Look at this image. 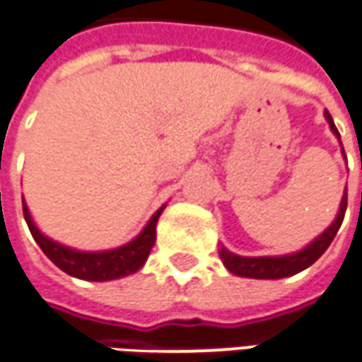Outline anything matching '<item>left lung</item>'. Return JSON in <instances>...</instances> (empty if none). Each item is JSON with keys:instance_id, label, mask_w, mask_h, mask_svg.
Instances as JSON below:
<instances>
[{"instance_id": "1", "label": "left lung", "mask_w": 362, "mask_h": 362, "mask_svg": "<svg viewBox=\"0 0 362 362\" xmlns=\"http://www.w3.org/2000/svg\"><path fill=\"white\" fill-rule=\"evenodd\" d=\"M325 119L329 123V129L333 131V135L339 139V131L335 127V123L331 119L329 111L323 113ZM343 148V145H341ZM345 209H347V189L343 194L339 204V211L333 219V223L323 231L322 235H317L312 243H308L304 249L296 252H288V255H280V257H241L235 255L229 249H225L223 245H219V257L221 262L225 264V269L229 270L235 276L243 278H257V280H278V278L294 276L298 272H302L308 267H312L315 260L322 257L323 252L327 251V247L333 241V237L339 231L343 217H345Z\"/></svg>"}]
</instances>
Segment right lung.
Listing matches in <instances>:
<instances>
[{"label": "right lung", "instance_id": "1", "mask_svg": "<svg viewBox=\"0 0 362 362\" xmlns=\"http://www.w3.org/2000/svg\"><path fill=\"white\" fill-rule=\"evenodd\" d=\"M164 207L166 204L158 207L155 216L151 217L148 223L143 227V231L125 245L107 249V251H78V249L66 247L42 233L23 199L25 221L29 225L33 239L37 241L42 252L66 274L80 278V280H92V282H107V280L129 276L145 264L156 241V223H158V217L163 214Z\"/></svg>", "mask_w": 362, "mask_h": 362}]
</instances>
